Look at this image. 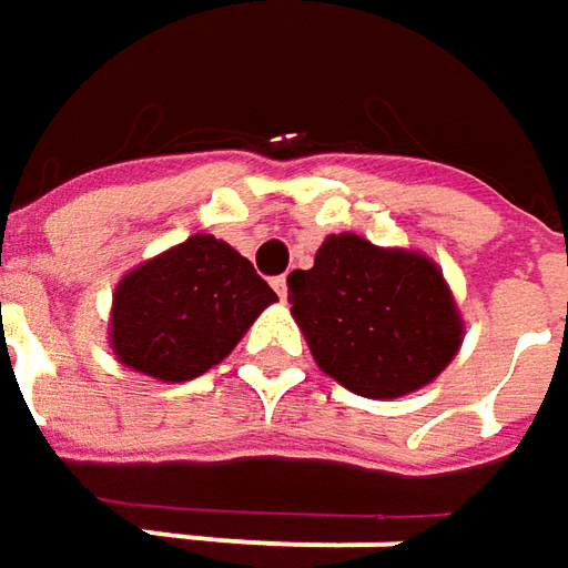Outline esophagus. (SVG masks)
I'll use <instances>...</instances> for the list:
<instances>
[{"label": "esophagus", "instance_id": "34e87169", "mask_svg": "<svg viewBox=\"0 0 568 568\" xmlns=\"http://www.w3.org/2000/svg\"><path fill=\"white\" fill-rule=\"evenodd\" d=\"M272 287H274V294H277L281 300H284V303H287V294H291V291H287V277H284V274H281V277H274Z\"/></svg>", "mask_w": 568, "mask_h": 568}]
</instances>
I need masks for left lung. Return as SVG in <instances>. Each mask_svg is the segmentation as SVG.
Returning <instances> with one entry per match:
<instances>
[{
    "label": "left lung",
    "mask_w": 568,
    "mask_h": 568,
    "mask_svg": "<svg viewBox=\"0 0 568 568\" xmlns=\"http://www.w3.org/2000/svg\"><path fill=\"white\" fill-rule=\"evenodd\" d=\"M291 316L322 373L363 398H402L455 361L465 322L443 268L414 250L328 233L291 272Z\"/></svg>",
    "instance_id": "obj_1"
}]
</instances>
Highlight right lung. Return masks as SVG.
<instances>
[{
	"label": "right lung",
	"mask_w": 568,
	"mask_h": 568,
	"mask_svg": "<svg viewBox=\"0 0 568 568\" xmlns=\"http://www.w3.org/2000/svg\"><path fill=\"white\" fill-rule=\"evenodd\" d=\"M274 300L246 255L195 233L122 274L106 335L122 366L189 382L224 361Z\"/></svg>",
	"instance_id": "add662e5"
}]
</instances>
